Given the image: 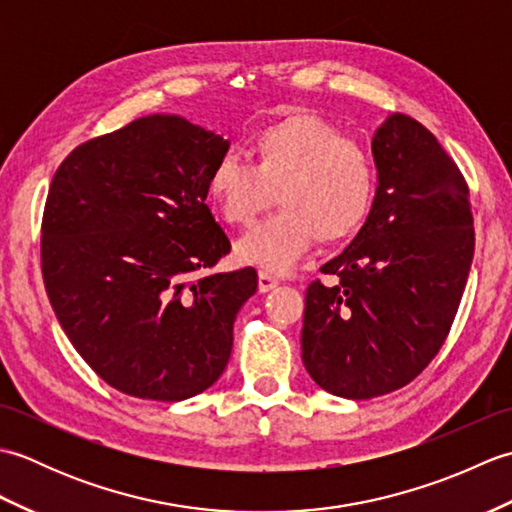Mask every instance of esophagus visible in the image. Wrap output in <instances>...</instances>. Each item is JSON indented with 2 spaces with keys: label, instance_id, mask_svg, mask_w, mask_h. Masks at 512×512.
Listing matches in <instances>:
<instances>
[{
  "label": "esophagus",
  "instance_id": "34e87169",
  "mask_svg": "<svg viewBox=\"0 0 512 512\" xmlns=\"http://www.w3.org/2000/svg\"><path fill=\"white\" fill-rule=\"evenodd\" d=\"M279 286V281L270 275V273H266V270H259V275H257V288H259V292H270L273 288H277Z\"/></svg>",
  "mask_w": 512,
  "mask_h": 512
}]
</instances>
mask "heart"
Here are the masks:
<instances>
[{
    "label": "heart",
    "instance_id": "obj_1",
    "mask_svg": "<svg viewBox=\"0 0 512 512\" xmlns=\"http://www.w3.org/2000/svg\"><path fill=\"white\" fill-rule=\"evenodd\" d=\"M250 165L217 160L206 198L228 226H250L270 204L281 209L235 244L239 262L284 273L312 246L339 242L365 222L376 176L367 151L314 114H290L248 140Z\"/></svg>",
    "mask_w": 512,
    "mask_h": 512
}]
</instances>
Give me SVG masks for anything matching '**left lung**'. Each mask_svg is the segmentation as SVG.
I'll use <instances>...</instances> for the list:
<instances>
[{
    "label": "left lung",
    "mask_w": 512,
    "mask_h": 512,
    "mask_svg": "<svg viewBox=\"0 0 512 512\" xmlns=\"http://www.w3.org/2000/svg\"><path fill=\"white\" fill-rule=\"evenodd\" d=\"M378 187L365 224L306 292L301 358L321 389L367 400L438 354L475 250L469 187L427 127L389 114L372 138Z\"/></svg>",
    "instance_id": "left-lung-1"
}]
</instances>
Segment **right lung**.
I'll use <instances>...</instances> for the list:
<instances>
[{"mask_svg":"<svg viewBox=\"0 0 512 512\" xmlns=\"http://www.w3.org/2000/svg\"><path fill=\"white\" fill-rule=\"evenodd\" d=\"M226 151L209 129L154 114L79 145L54 173L43 284L74 350L127 396L202 394L231 358L257 273L209 275L231 250L204 204Z\"/></svg>","mask_w":512,"mask_h":512,"instance_id":"1","label":"right lung"}]
</instances>
